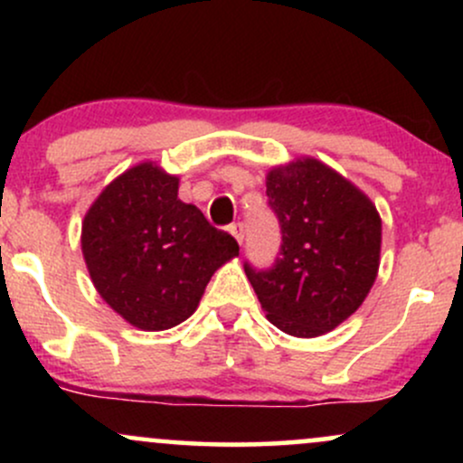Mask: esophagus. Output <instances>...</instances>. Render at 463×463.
<instances>
[{"label":"esophagus","mask_w":463,"mask_h":463,"mask_svg":"<svg viewBox=\"0 0 463 463\" xmlns=\"http://www.w3.org/2000/svg\"><path fill=\"white\" fill-rule=\"evenodd\" d=\"M231 232H232V237L237 239L239 246H243V237H246V232H243V224H241V222H237V224H232V226H231Z\"/></svg>","instance_id":"1"}]
</instances>
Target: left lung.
<instances>
[{
  "label": "left lung",
  "instance_id": "obj_1",
  "mask_svg": "<svg viewBox=\"0 0 463 463\" xmlns=\"http://www.w3.org/2000/svg\"><path fill=\"white\" fill-rule=\"evenodd\" d=\"M280 226L269 268L243 263L268 320L296 337L333 331L359 309L379 269L381 217L361 191L316 158L268 174Z\"/></svg>",
  "mask_w": 463,
  "mask_h": 463
}]
</instances>
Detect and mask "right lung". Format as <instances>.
I'll list each match as a JSON object with an SVG mask.
<instances>
[{
  "label": "right lung",
  "instance_id": "1",
  "mask_svg": "<svg viewBox=\"0 0 463 463\" xmlns=\"http://www.w3.org/2000/svg\"><path fill=\"white\" fill-rule=\"evenodd\" d=\"M95 289L132 326L165 331L195 311L239 243L178 200V178L143 163L102 191L82 222Z\"/></svg>",
  "mask_w": 463,
  "mask_h": 463
}]
</instances>
